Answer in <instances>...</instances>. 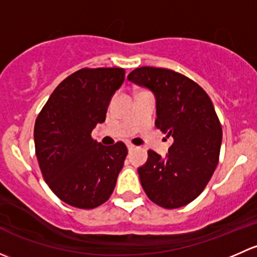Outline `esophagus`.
I'll return each mask as SVG.
<instances>
[{
	"label": "esophagus",
	"mask_w": 257,
	"mask_h": 257,
	"mask_svg": "<svg viewBox=\"0 0 257 257\" xmlns=\"http://www.w3.org/2000/svg\"><path fill=\"white\" fill-rule=\"evenodd\" d=\"M126 148H128V150H133V149H136V145L134 144H132V143H126Z\"/></svg>",
	"instance_id": "34e87169"
}]
</instances>
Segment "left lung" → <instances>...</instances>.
<instances>
[{
  "mask_svg": "<svg viewBox=\"0 0 257 257\" xmlns=\"http://www.w3.org/2000/svg\"><path fill=\"white\" fill-rule=\"evenodd\" d=\"M147 88L157 103L155 126L174 139L162 158L154 150L138 168L148 198L165 209H177L198 198L219 163L222 129L205 90L183 74L141 67L128 76Z\"/></svg>",
  "mask_w": 257,
  "mask_h": 257,
  "instance_id": "8db88e82",
  "label": "left lung"
}]
</instances>
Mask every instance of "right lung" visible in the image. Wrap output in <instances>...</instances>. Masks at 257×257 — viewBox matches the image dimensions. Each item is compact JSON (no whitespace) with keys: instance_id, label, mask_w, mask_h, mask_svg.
Here are the masks:
<instances>
[{"instance_id":"obj_1","label":"right lung","mask_w":257,"mask_h":257,"mask_svg":"<svg viewBox=\"0 0 257 257\" xmlns=\"http://www.w3.org/2000/svg\"><path fill=\"white\" fill-rule=\"evenodd\" d=\"M123 68H83L53 90L35 124V148L43 179L68 205L94 209L112 195L124 165L125 144L102 145L90 134L105 120Z\"/></svg>"}]
</instances>
